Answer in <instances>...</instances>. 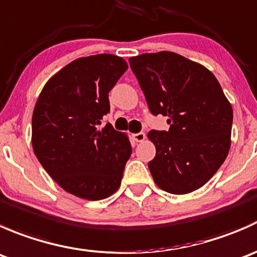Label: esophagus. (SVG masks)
Segmentation results:
<instances>
[{
  "instance_id": "obj_1",
  "label": "esophagus",
  "mask_w": 257,
  "mask_h": 257,
  "mask_svg": "<svg viewBox=\"0 0 257 257\" xmlns=\"http://www.w3.org/2000/svg\"><path fill=\"white\" fill-rule=\"evenodd\" d=\"M133 139L137 142V143H141V142H143L145 139V133H143V132H139V133L133 134Z\"/></svg>"
}]
</instances>
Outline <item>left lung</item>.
<instances>
[{
  "mask_svg": "<svg viewBox=\"0 0 257 257\" xmlns=\"http://www.w3.org/2000/svg\"><path fill=\"white\" fill-rule=\"evenodd\" d=\"M149 110L168 116L169 131H150L157 154L148 163L155 184L170 194L201 188L231 144L232 108L214 74L174 52L129 58Z\"/></svg>",
  "mask_w": 257,
  "mask_h": 257,
  "instance_id": "8db88e82",
  "label": "left lung"
}]
</instances>
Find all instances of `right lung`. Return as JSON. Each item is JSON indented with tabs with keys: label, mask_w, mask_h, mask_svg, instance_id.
I'll list each match as a JSON object with an SVG mask.
<instances>
[{
	"label": "right lung",
	"mask_w": 257,
	"mask_h": 257,
	"mask_svg": "<svg viewBox=\"0 0 257 257\" xmlns=\"http://www.w3.org/2000/svg\"><path fill=\"white\" fill-rule=\"evenodd\" d=\"M128 69L123 58L97 54L71 62L46 83L32 115V147L51 178L69 194L100 200L120 186L132 154L110 123L108 93Z\"/></svg>",
	"instance_id": "add662e5"
}]
</instances>
